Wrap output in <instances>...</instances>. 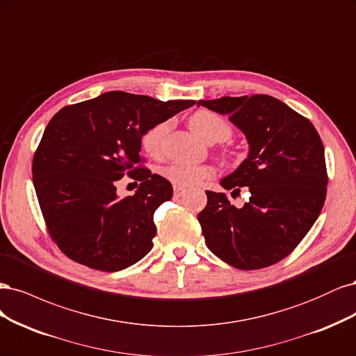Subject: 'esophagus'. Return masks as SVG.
Returning a JSON list of instances; mask_svg holds the SVG:
<instances>
[{
    "mask_svg": "<svg viewBox=\"0 0 356 356\" xmlns=\"http://www.w3.org/2000/svg\"><path fill=\"white\" fill-rule=\"evenodd\" d=\"M173 192H175V198H180V197H183V195L186 193V189H183L180 186H175Z\"/></svg>",
    "mask_w": 356,
    "mask_h": 356,
    "instance_id": "esophagus-1",
    "label": "esophagus"
}]
</instances>
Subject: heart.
I'll list each match as a JSON object with an SVG mask.
<instances>
[{
    "label": "heart",
    "mask_w": 356,
    "mask_h": 356,
    "mask_svg": "<svg viewBox=\"0 0 356 356\" xmlns=\"http://www.w3.org/2000/svg\"><path fill=\"white\" fill-rule=\"evenodd\" d=\"M192 131L200 136L202 140L214 143L225 142L231 136L229 124L207 109H200L193 112L189 118ZM170 130V122L163 121L145 131L140 143L143 151L151 156H159L163 152L165 136ZM164 179L180 188H189L200 185L202 180H207L216 175V168L211 164H189V163H171L161 168Z\"/></svg>",
    "instance_id": "obj_1"
}]
</instances>
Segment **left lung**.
Here are the masks:
<instances>
[{
	"label": "left lung",
	"mask_w": 356,
	"mask_h": 356,
	"mask_svg": "<svg viewBox=\"0 0 356 356\" xmlns=\"http://www.w3.org/2000/svg\"><path fill=\"white\" fill-rule=\"evenodd\" d=\"M226 113L247 136L250 154L231 176L227 191L248 186L250 198L236 209L226 193L205 191L198 214L205 244L236 269L275 265L293 253L318 219L327 195L324 146L314 124L268 95L200 100Z\"/></svg>",
	"instance_id": "left-lung-1"
}]
</instances>
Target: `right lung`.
<instances>
[{"label":"right lung","instance_id":"obj_1","mask_svg":"<svg viewBox=\"0 0 356 356\" xmlns=\"http://www.w3.org/2000/svg\"><path fill=\"white\" fill-rule=\"evenodd\" d=\"M195 105L109 91L62 108L32 159V180L50 238L79 265L117 272L152 250L155 210L173 197L171 183L143 165L140 139L154 125ZM124 175L140 181L118 199Z\"/></svg>","mask_w":356,"mask_h":356}]
</instances>
